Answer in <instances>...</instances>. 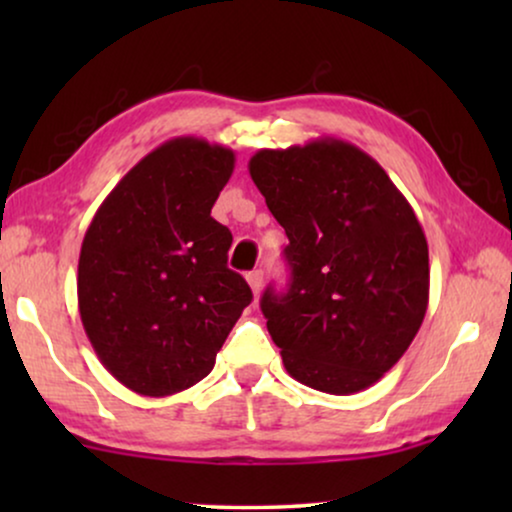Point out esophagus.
I'll return each instance as SVG.
<instances>
[{"label": "esophagus", "mask_w": 512, "mask_h": 512, "mask_svg": "<svg viewBox=\"0 0 512 512\" xmlns=\"http://www.w3.org/2000/svg\"><path fill=\"white\" fill-rule=\"evenodd\" d=\"M247 282H249V286H251V291H254V296H258V293H261V286H263V272H261V270L249 272Z\"/></svg>", "instance_id": "1"}]
</instances>
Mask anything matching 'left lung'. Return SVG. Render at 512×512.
I'll return each instance as SVG.
<instances>
[{
  "label": "left lung",
  "mask_w": 512,
  "mask_h": 512,
  "mask_svg": "<svg viewBox=\"0 0 512 512\" xmlns=\"http://www.w3.org/2000/svg\"><path fill=\"white\" fill-rule=\"evenodd\" d=\"M249 174L286 230L291 284L261 310L286 373L347 396L398 363L429 305V244L405 195L359 146L261 149Z\"/></svg>",
  "instance_id": "8db88e82"
}]
</instances>
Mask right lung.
I'll list each match as a JSON object with an SVG mask.
<instances>
[{
  "mask_svg": "<svg viewBox=\"0 0 512 512\" xmlns=\"http://www.w3.org/2000/svg\"><path fill=\"white\" fill-rule=\"evenodd\" d=\"M233 167L226 146L174 137L118 181L83 237V328L137 394L172 396L207 377L254 298L226 265L233 235L212 219Z\"/></svg>",
  "mask_w": 512,
  "mask_h": 512,
  "instance_id": "1",
  "label": "right lung"
}]
</instances>
